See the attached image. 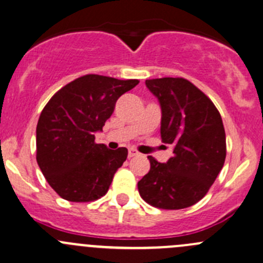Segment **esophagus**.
Masks as SVG:
<instances>
[{"label": "esophagus", "mask_w": 263, "mask_h": 263, "mask_svg": "<svg viewBox=\"0 0 263 263\" xmlns=\"http://www.w3.org/2000/svg\"><path fill=\"white\" fill-rule=\"evenodd\" d=\"M139 155V151L135 150V148H128V157H134Z\"/></svg>", "instance_id": "1"}]
</instances>
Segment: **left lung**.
<instances>
[{"instance_id":"8db88e82","label":"left lung","mask_w":263,"mask_h":263,"mask_svg":"<svg viewBox=\"0 0 263 263\" xmlns=\"http://www.w3.org/2000/svg\"><path fill=\"white\" fill-rule=\"evenodd\" d=\"M161 106V139L173 157L148 156L150 171L137 184L141 198L160 209H184L205 197L224 165L226 131L219 110L184 78L147 79Z\"/></svg>"}]
</instances>
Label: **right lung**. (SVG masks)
<instances>
[{
	"mask_svg": "<svg viewBox=\"0 0 263 263\" xmlns=\"http://www.w3.org/2000/svg\"><path fill=\"white\" fill-rule=\"evenodd\" d=\"M139 83L87 74L64 85L44 107L36 126V161L59 197L87 203L107 194L128 151L97 143L95 132L103 128L117 99Z\"/></svg>",
	"mask_w": 263,
	"mask_h": 263,
	"instance_id": "add662e5",
	"label": "right lung"
}]
</instances>
